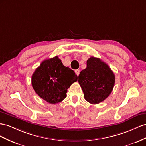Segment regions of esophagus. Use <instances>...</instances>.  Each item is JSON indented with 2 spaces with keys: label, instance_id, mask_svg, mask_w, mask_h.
<instances>
[{
  "label": "esophagus",
  "instance_id": "1",
  "mask_svg": "<svg viewBox=\"0 0 146 146\" xmlns=\"http://www.w3.org/2000/svg\"><path fill=\"white\" fill-rule=\"evenodd\" d=\"M74 72H75V73L76 74V75L77 76H78L79 74H80V70H75V71H74Z\"/></svg>",
  "mask_w": 146,
  "mask_h": 146
}]
</instances>
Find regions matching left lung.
<instances>
[{"mask_svg": "<svg viewBox=\"0 0 146 146\" xmlns=\"http://www.w3.org/2000/svg\"><path fill=\"white\" fill-rule=\"evenodd\" d=\"M86 100L98 104L109 96L113 89L115 75L106 63L99 58L91 57L87 61V67L78 76Z\"/></svg>", "mask_w": 146, "mask_h": 146, "instance_id": "1", "label": "left lung"}]
</instances>
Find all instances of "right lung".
Listing matches in <instances>:
<instances>
[{"label": "right lung", "instance_id": "right-lung-1", "mask_svg": "<svg viewBox=\"0 0 146 146\" xmlns=\"http://www.w3.org/2000/svg\"><path fill=\"white\" fill-rule=\"evenodd\" d=\"M77 80L74 71L65 66L56 56L41 62L32 74V85L41 98L55 104L63 100L67 89Z\"/></svg>", "mask_w": 146, "mask_h": 146}]
</instances>
